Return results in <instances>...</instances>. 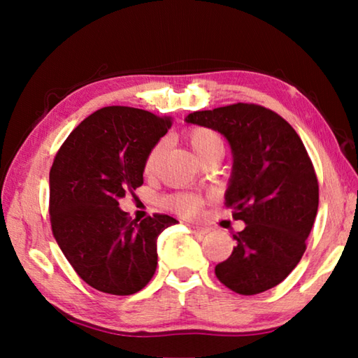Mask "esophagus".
Wrapping results in <instances>:
<instances>
[{"mask_svg":"<svg viewBox=\"0 0 358 358\" xmlns=\"http://www.w3.org/2000/svg\"><path fill=\"white\" fill-rule=\"evenodd\" d=\"M187 227H189L194 234H202L205 235L208 232L207 227H201V226H192V224H187Z\"/></svg>","mask_w":358,"mask_h":358,"instance_id":"obj_1","label":"esophagus"}]
</instances>
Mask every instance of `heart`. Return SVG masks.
I'll return each mask as SVG.
<instances>
[{"label": "heart", "mask_w": 358, "mask_h": 358, "mask_svg": "<svg viewBox=\"0 0 358 358\" xmlns=\"http://www.w3.org/2000/svg\"><path fill=\"white\" fill-rule=\"evenodd\" d=\"M186 141L189 143L194 153L199 156V159H203L205 156L210 155L215 150H224L222 137L217 134L216 131L210 128H191L186 132ZM162 156V145L156 143L153 148L148 151L147 157H145V173L151 175L157 164H159ZM208 201L207 196L202 194H191V192H177L171 194L164 199V203L167 208H171L175 213L185 217H194L201 213L205 202Z\"/></svg>", "instance_id": "b5f03b06"}]
</instances>
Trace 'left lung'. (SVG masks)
<instances>
[{
    "mask_svg": "<svg viewBox=\"0 0 358 358\" xmlns=\"http://www.w3.org/2000/svg\"><path fill=\"white\" fill-rule=\"evenodd\" d=\"M187 123L227 138L234 171L226 207L246 226L229 259L215 266L224 286L256 295L287 278L306 250L319 207L316 171L301 138L276 112L237 102L189 113Z\"/></svg>",
    "mask_w": 358,
    "mask_h": 358,
    "instance_id": "1",
    "label": "left lung"
}]
</instances>
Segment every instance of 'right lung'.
Instances as JSON below:
<instances>
[{"instance_id":"right-lung-1","label":"right lung","mask_w":358,"mask_h":358,"mask_svg":"<svg viewBox=\"0 0 358 358\" xmlns=\"http://www.w3.org/2000/svg\"><path fill=\"white\" fill-rule=\"evenodd\" d=\"M171 126L169 117L142 108L104 107L71 132L53 159V237L96 290L132 295L155 275L157 237L178 221L161 213L131 220L118 199L143 185L145 157Z\"/></svg>"}]
</instances>
